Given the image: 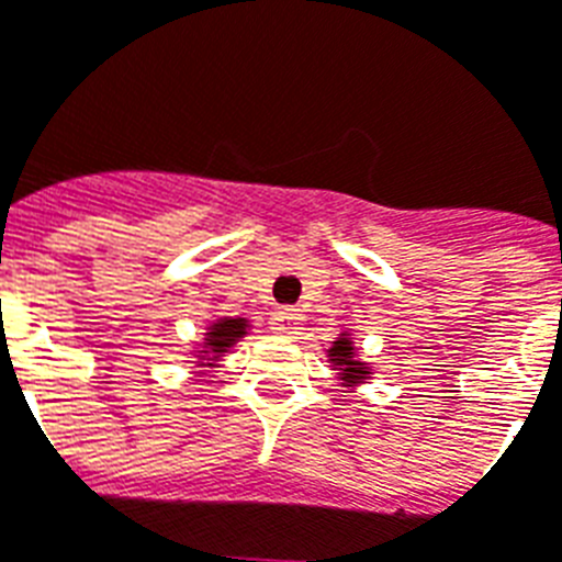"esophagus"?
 <instances>
[{
  "label": "esophagus",
  "mask_w": 562,
  "mask_h": 562,
  "mask_svg": "<svg viewBox=\"0 0 562 562\" xmlns=\"http://www.w3.org/2000/svg\"><path fill=\"white\" fill-rule=\"evenodd\" d=\"M301 322H304V315L299 310L292 307H278L270 318V327L276 336H286V338H295L301 333Z\"/></svg>",
  "instance_id": "1"
}]
</instances>
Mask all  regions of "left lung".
I'll return each mask as SVG.
<instances>
[{"label": "left lung", "instance_id": "left-lung-1", "mask_svg": "<svg viewBox=\"0 0 562 562\" xmlns=\"http://www.w3.org/2000/svg\"><path fill=\"white\" fill-rule=\"evenodd\" d=\"M333 356H336V359H333L336 364H345V379H350V382L361 379L359 364L350 359V341H347V338H341V341H336V345H333Z\"/></svg>", "mask_w": 562, "mask_h": 562}]
</instances>
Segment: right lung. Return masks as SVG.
<instances>
[{"label": "right lung", "mask_w": 562, "mask_h": 562, "mask_svg": "<svg viewBox=\"0 0 562 562\" xmlns=\"http://www.w3.org/2000/svg\"><path fill=\"white\" fill-rule=\"evenodd\" d=\"M240 336H244V324L240 322H221V324H215V330L206 333L209 345H212V350H215V353L226 350V347H229L232 341Z\"/></svg>", "instance_id": "add662e5"}]
</instances>
